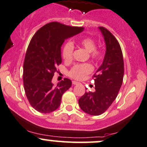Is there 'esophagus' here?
I'll return each mask as SVG.
<instances>
[{
	"label": "esophagus",
	"instance_id": "obj_1",
	"mask_svg": "<svg viewBox=\"0 0 147 147\" xmlns=\"http://www.w3.org/2000/svg\"><path fill=\"white\" fill-rule=\"evenodd\" d=\"M79 84V82H76V81H72V84H74V85H77V84Z\"/></svg>",
	"mask_w": 147,
	"mask_h": 147
}]
</instances>
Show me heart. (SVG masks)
Instances as JSON below:
<instances>
[{
	"instance_id": "obj_1",
	"label": "heart",
	"mask_w": 147,
	"mask_h": 147,
	"mask_svg": "<svg viewBox=\"0 0 147 147\" xmlns=\"http://www.w3.org/2000/svg\"><path fill=\"white\" fill-rule=\"evenodd\" d=\"M77 45L84 48L88 52L90 53V56L93 60L98 61L102 58V52L100 50L96 49V42L91 38L86 37V38H81L77 40ZM73 43L71 42L66 43L63 48L62 51V56L64 60L68 62L72 61V57H73ZM92 70H93V67L90 64H80V65H75L71 69L69 72V75L75 80H81L84 78L88 74H89Z\"/></svg>"
}]
</instances>
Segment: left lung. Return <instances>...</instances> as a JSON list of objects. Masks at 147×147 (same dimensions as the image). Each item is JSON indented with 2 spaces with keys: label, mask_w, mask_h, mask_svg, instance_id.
<instances>
[{
  "label": "left lung",
  "mask_w": 147,
  "mask_h": 147,
  "mask_svg": "<svg viewBox=\"0 0 147 147\" xmlns=\"http://www.w3.org/2000/svg\"><path fill=\"white\" fill-rule=\"evenodd\" d=\"M105 42L106 51L102 65L95 75V91L86 92L79 99L82 110L90 115L104 113L112 104L122 85L123 59L119 42L107 29L99 27Z\"/></svg>",
  "instance_id": "obj_1"
}]
</instances>
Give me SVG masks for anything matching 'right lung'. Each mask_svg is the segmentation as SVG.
Masks as SVG:
<instances>
[{"label":"right lung","mask_w":147,"mask_h":147,"mask_svg":"<svg viewBox=\"0 0 147 147\" xmlns=\"http://www.w3.org/2000/svg\"><path fill=\"white\" fill-rule=\"evenodd\" d=\"M83 30V27L51 22L32 38L24 59L23 79L26 97L35 110L46 114L60 106L63 94L72 85L67 78L56 86L51 82L56 67L62 62L61 47L66 39Z\"/></svg>","instance_id":"1"}]
</instances>
